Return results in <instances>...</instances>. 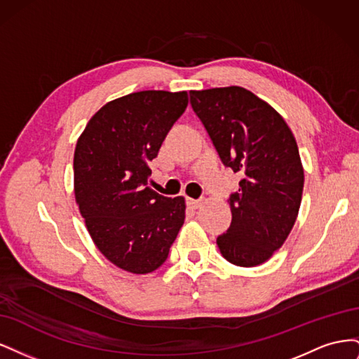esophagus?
Segmentation results:
<instances>
[{
  "mask_svg": "<svg viewBox=\"0 0 359 359\" xmlns=\"http://www.w3.org/2000/svg\"><path fill=\"white\" fill-rule=\"evenodd\" d=\"M187 205L190 206V208L191 210H199L201 208V206L203 205V202L202 201H198V199H187Z\"/></svg>",
  "mask_w": 359,
  "mask_h": 359,
  "instance_id": "obj_1",
  "label": "esophagus"
}]
</instances>
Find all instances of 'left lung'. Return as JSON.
Instances as JSON below:
<instances>
[{
  "instance_id": "obj_1",
  "label": "left lung",
  "mask_w": 359,
  "mask_h": 359,
  "mask_svg": "<svg viewBox=\"0 0 359 359\" xmlns=\"http://www.w3.org/2000/svg\"><path fill=\"white\" fill-rule=\"evenodd\" d=\"M190 103L222 161L243 175L229 199L231 227L217 245L227 262L257 266L297 222L304 168L295 136L273 106L243 86L190 91Z\"/></svg>"
}]
</instances>
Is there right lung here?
Masks as SVG:
<instances>
[{
  "mask_svg": "<svg viewBox=\"0 0 359 359\" xmlns=\"http://www.w3.org/2000/svg\"><path fill=\"white\" fill-rule=\"evenodd\" d=\"M187 104V91L127 94L100 107L76 144L79 212L100 253L127 273L161 266L186 220V199L148 187V163Z\"/></svg>",
  "mask_w": 359,
  "mask_h": 359,
  "instance_id": "add662e5",
  "label": "right lung"
}]
</instances>
